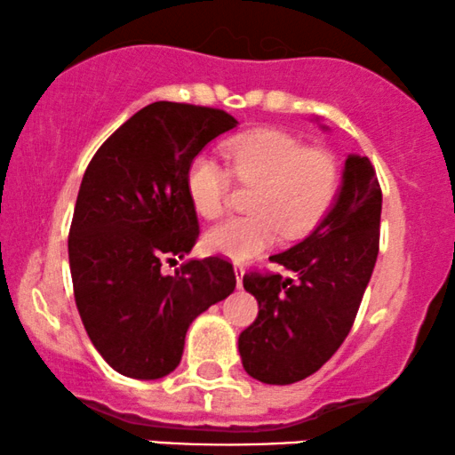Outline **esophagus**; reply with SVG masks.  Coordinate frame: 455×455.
I'll use <instances>...</instances> for the list:
<instances>
[{
	"mask_svg": "<svg viewBox=\"0 0 455 455\" xmlns=\"http://www.w3.org/2000/svg\"><path fill=\"white\" fill-rule=\"evenodd\" d=\"M243 275H245L243 264H235V277H237V287H243Z\"/></svg>",
	"mask_w": 455,
	"mask_h": 455,
	"instance_id": "34e87169",
	"label": "esophagus"
}]
</instances>
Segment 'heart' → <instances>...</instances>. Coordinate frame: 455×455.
<instances>
[{
  "mask_svg": "<svg viewBox=\"0 0 455 455\" xmlns=\"http://www.w3.org/2000/svg\"><path fill=\"white\" fill-rule=\"evenodd\" d=\"M233 174L250 195L254 214L228 218L205 233L214 254L250 260L279 239L307 235L333 204L340 182L336 159L319 148H307L281 130H258L228 145ZM187 187L201 216L218 218L227 210L231 176L208 153H199L187 172Z\"/></svg>",
  "mask_w": 455,
  "mask_h": 455,
  "instance_id": "obj_1",
  "label": "heart"
}]
</instances>
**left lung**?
<instances>
[{
	"instance_id": "obj_1",
	"label": "left lung",
	"mask_w": 455,
	"mask_h": 455,
	"mask_svg": "<svg viewBox=\"0 0 455 455\" xmlns=\"http://www.w3.org/2000/svg\"><path fill=\"white\" fill-rule=\"evenodd\" d=\"M382 191L371 161L348 155L342 187L308 237L270 256L279 273H247L258 317L239 336L241 363L264 384H294L340 348L355 323L380 245Z\"/></svg>"
}]
</instances>
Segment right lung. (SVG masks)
Wrapping results in <instances>:
<instances>
[{
  "label": "right lung",
  "instance_id": "right-lung-1",
  "mask_svg": "<svg viewBox=\"0 0 455 455\" xmlns=\"http://www.w3.org/2000/svg\"><path fill=\"white\" fill-rule=\"evenodd\" d=\"M237 119L220 108L153 102L92 157L79 187L68 264L79 317L102 359L122 376L157 380L174 371L188 325L233 294V264L185 258L199 237L187 172Z\"/></svg>",
  "mask_w": 455,
  "mask_h": 455
}]
</instances>
